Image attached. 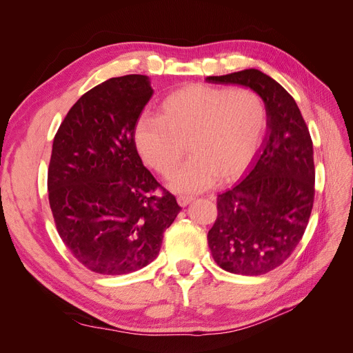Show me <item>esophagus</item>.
Masks as SVG:
<instances>
[{"label":"esophagus","mask_w":353,"mask_h":353,"mask_svg":"<svg viewBox=\"0 0 353 353\" xmlns=\"http://www.w3.org/2000/svg\"><path fill=\"white\" fill-rule=\"evenodd\" d=\"M193 201V196H185V194H181L178 196V203L179 206H187L188 203Z\"/></svg>","instance_id":"obj_1"}]
</instances>
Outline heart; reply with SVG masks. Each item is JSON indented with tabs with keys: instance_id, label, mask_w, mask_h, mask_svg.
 I'll use <instances>...</instances> for the list:
<instances>
[{
	"instance_id": "obj_1",
	"label": "heart",
	"mask_w": 353,
	"mask_h": 353,
	"mask_svg": "<svg viewBox=\"0 0 353 353\" xmlns=\"http://www.w3.org/2000/svg\"><path fill=\"white\" fill-rule=\"evenodd\" d=\"M266 104L250 88L191 83L168 94L157 116L143 114L134 143L144 162L168 176L185 147L191 153L172 176L181 193H197L213 181L239 178L258 153L266 130Z\"/></svg>"
}]
</instances>
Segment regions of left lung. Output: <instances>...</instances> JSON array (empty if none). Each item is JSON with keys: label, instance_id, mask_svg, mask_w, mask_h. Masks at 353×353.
Returning <instances> with one entry per match:
<instances>
[{"label": "left lung", "instance_id": "left-lung-1", "mask_svg": "<svg viewBox=\"0 0 353 353\" xmlns=\"http://www.w3.org/2000/svg\"><path fill=\"white\" fill-rule=\"evenodd\" d=\"M266 104V140L258 162L240 184L218 194V216L208 232L213 259L232 274L262 275L290 258L311 216L315 196L312 138L294 99L258 69L222 77Z\"/></svg>", "mask_w": 353, "mask_h": 353}]
</instances>
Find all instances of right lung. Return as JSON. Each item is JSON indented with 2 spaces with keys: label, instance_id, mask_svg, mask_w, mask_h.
Returning a JSON list of instances; mask_svg holds the SVG:
<instances>
[{
  "label": "right lung",
  "instance_id": "obj_1",
  "mask_svg": "<svg viewBox=\"0 0 353 353\" xmlns=\"http://www.w3.org/2000/svg\"><path fill=\"white\" fill-rule=\"evenodd\" d=\"M152 95L144 74L105 81L72 105L52 141V218L66 248L92 272L122 275L153 262L181 210L134 143Z\"/></svg>",
  "mask_w": 353,
  "mask_h": 353
}]
</instances>
